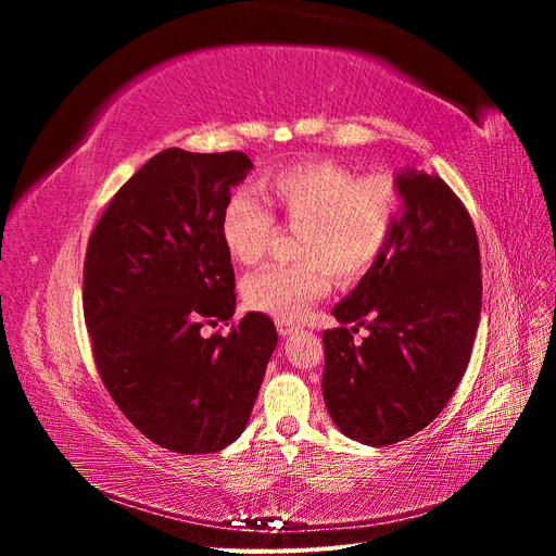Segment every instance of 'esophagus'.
Returning a JSON list of instances; mask_svg holds the SVG:
<instances>
[{"label": "esophagus", "mask_w": 556, "mask_h": 556, "mask_svg": "<svg viewBox=\"0 0 556 556\" xmlns=\"http://www.w3.org/2000/svg\"><path fill=\"white\" fill-rule=\"evenodd\" d=\"M276 327H278V333H280V336H290V333L296 331V325L292 323V319H278Z\"/></svg>", "instance_id": "esophagus-1"}]
</instances>
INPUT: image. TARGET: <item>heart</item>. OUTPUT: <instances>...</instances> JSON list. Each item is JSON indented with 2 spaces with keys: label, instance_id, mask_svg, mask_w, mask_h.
<instances>
[{
  "label": "heart",
  "instance_id": "b5f03b06",
  "mask_svg": "<svg viewBox=\"0 0 556 556\" xmlns=\"http://www.w3.org/2000/svg\"><path fill=\"white\" fill-rule=\"evenodd\" d=\"M264 199L294 233L292 264H268L250 274L243 301L278 319H296L341 282L364 278L390 248L403 213L396 185L384 176H362L331 160L294 162L266 174ZM276 231V217L262 201L237 190L220 213V237L229 257L255 264Z\"/></svg>",
  "mask_w": 556,
  "mask_h": 556
}]
</instances>
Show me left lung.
Returning <instances> with one entry per match:
<instances>
[{"label": "left lung", "instance_id": "obj_1", "mask_svg": "<svg viewBox=\"0 0 556 556\" xmlns=\"http://www.w3.org/2000/svg\"><path fill=\"white\" fill-rule=\"evenodd\" d=\"M394 239L323 333L327 410L348 439L392 445L441 415L466 371L482 306L473 220L447 182L396 176ZM359 326L369 329L354 343Z\"/></svg>", "mask_w": 556, "mask_h": 556}]
</instances>
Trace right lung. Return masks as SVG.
Returning a JSON list of instances; mask_svg holds the SVG:
<instances>
[{
    "mask_svg": "<svg viewBox=\"0 0 556 556\" xmlns=\"http://www.w3.org/2000/svg\"><path fill=\"white\" fill-rule=\"evenodd\" d=\"M248 155L166 148L134 174L99 217L83 266V313L97 371L146 439L208 454L243 433L278 333L271 317L237 308L220 237L229 190Z\"/></svg>",
    "mask_w": 556,
    "mask_h": 556,
    "instance_id": "obj_1",
    "label": "right lung"
}]
</instances>
